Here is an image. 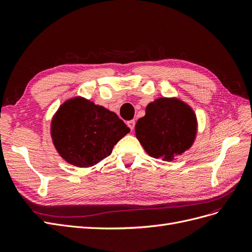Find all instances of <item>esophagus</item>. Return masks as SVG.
Returning a JSON list of instances; mask_svg holds the SVG:
<instances>
[{
    "instance_id": "1",
    "label": "esophagus",
    "mask_w": 252,
    "mask_h": 252,
    "mask_svg": "<svg viewBox=\"0 0 252 252\" xmlns=\"http://www.w3.org/2000/svg\"><path fill=\"white\" fill-rule=\"evenodd\" d=\"M134 125H135V122L133 121V120H131V121H128L127 122V126L131 129V130H133V128H134Z\"/></svg>"
}]
</instances>
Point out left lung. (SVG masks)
<instances>
[{"label":"left lung","instance_id":"left-lung-1","mask_svg":"<svg viewBox=\"0 0 252 252\" xmlns=\"http://www.w3.org/2000/svg\"><path fill=\"white\" fill-rule=\"evenodd\" d=\"M197 133L193 109L177 97H158L135 124L136 139L152 158L173 161L192 146Z\"/></svg>","mask_w":252,"mask_h":252}]
</instances>
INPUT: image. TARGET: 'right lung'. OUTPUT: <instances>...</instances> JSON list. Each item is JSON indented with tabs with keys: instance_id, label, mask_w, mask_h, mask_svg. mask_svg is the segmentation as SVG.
I'll use <instances>...</instances> for the list:
<instances>
[{
	"instance_id": "1",
	"label": "right lung",
	"mask_w": 252,
	"mask_h": 252,
	"mask_svg": "<svg viewBox=\"0 0 252 252\" xmlns=\"http://www.w3.org/2000/svg\"><path fill=\"white\" fill-rule=\"evenodd\" d=\"M130 129L116 113L74 96L60 106L50 134L58 154L70 165L86 168L107 158Z\"/></svg>"
}]
</instances>
